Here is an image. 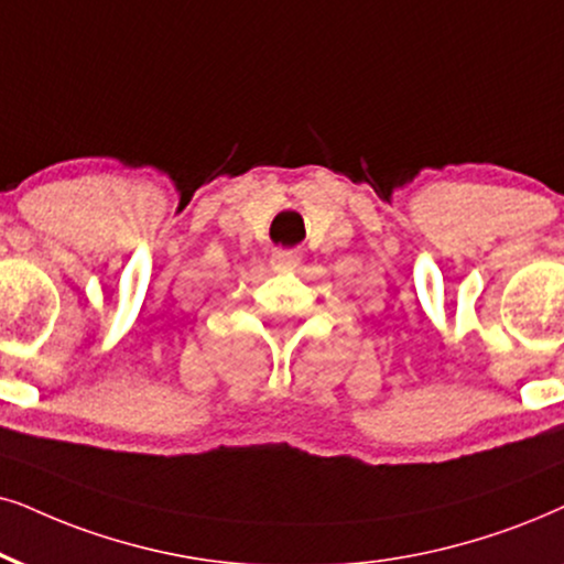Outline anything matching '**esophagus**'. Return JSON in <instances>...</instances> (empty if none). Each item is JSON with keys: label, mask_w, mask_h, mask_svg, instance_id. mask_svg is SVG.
Segmentation results:
<instances>
[{"label": "esophagus", "mask_w": 564, "mask_h": 564, "mask_svg": "<svg viewBox=\"0 0 564 564\" xmlns=\"http://www.w3.org/2000/svg\"><path fill=\"white\" fill-rule=\"evenodd\" d=\"M299 252L296 249H273V254H270V265L278 273H291V270H296L299 265Z\"/></svg>", "instance_id": "esophagus-1"}]
</instances>
